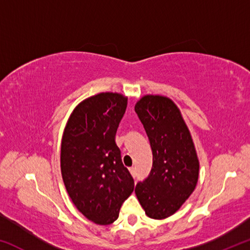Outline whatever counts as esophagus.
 <instances>
[{
  "label": "esophagus",
  "mask_w": 250,
  "mask_h": 250,
  "mask_svg": "<svg viewBox=\"0 0 250 250\" xmlns=\"http://www.w3.org/2000/svg\"><path fill=\"white\" fill-rule=\"evenodd\" d=\"M130 172H131V174H132L133 177L137 176V168H135V167H131Z\"/></svg>",
  "instance_id": "34e87169"
}]
</instances>
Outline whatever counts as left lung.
Masks as SVG:
<instances>
[{
	"label": "left lung",
	"instance_id": "8db88e82",
	"mask_svg": "<svg viewBox=\"0 0 250 250\" xmlns=\"http://www.w3.org/2000/svg\"><path fill=\"white\" fill-rule=\"evenodd\" d=\"M153 154L150 174L138 182L135 194L147 216H171L193 193L198 160L191 134L173 101L145 96L134 107Z\"/></svg>",
	"mask_w": 250,
	"mask_h": 250
}]
</instances>
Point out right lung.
Instances as JSON below:
<instances>
[{
    "instance_id": "1",
    "label": "right lung",
    "mask_w": 250,
    "mask_h": 250,
    "mask_svg": "<svg viewBox=\"0 0 250 250\" xmlns=\"http://www.w3.org/2000/svg\"><path fill=\"white\" fill-rule=\"evenodd\" d=\"M126 98L113 92L90 97L71 113L62 135L61 167L67 192L91 222L109 225L133 192L134 181L115 141Z\"/></svg>"
}]
</instances>
